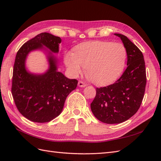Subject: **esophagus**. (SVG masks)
Masks as SVG:
<instances>
[{
    "label": "esophagus",
    "mask_w": 161,
    "mask_h": 161,
    "mask_svg": "<svg viewBox=\"0 0 161 161\" xmlns=\"http://www.w3.org/2000/svg\"><path fill=\"white\" fill-rule=\"evenodd\" d=\"M78 86H79L80 87H86V84H85L84 82L82 81H78Z\"/></svg>",
    "instance_id": "obj_1"
}]
</instances>
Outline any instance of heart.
I'll list each match as a JSON object with an SVG mask.
<instances>
[{
    "label": "heart",
    "instance_id": "obj_1",
    "mask_svg": "<svg viewBox=\"0 0 161 161\" xmlns=\"http://www.w3.org/2000/svg\"><path fill=\"white\" fill-rule=\"evenodd\" d=\"M126 58V49L122 44L95 41L80 44L74 53H67L64 61L73 76L80 75L84 67L86 76L93 83L106 85L119 76Z\"/></svg>",
    "mask_w": 161,
    "mask_h": 161
}]
</instances>
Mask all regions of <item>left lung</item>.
Listing matches in <instances>:
<instances>
[{
    "mask_svg": "<svg viewBox=\"0 0 161 161\" xmlns=\"http://www.w3.org/2000/svg\"><path fill=\"white\" fill-rule=\"evenodd\" d=\"M119 37L128 55V67L114 84L96 88V96L91 104L95 117L108 124L128 120L139 109L146 86L143 55L135 44L124 35Z\"/></svg>",
    "mask_w": 161,
    "mask_h": 161,
    "instance_id": "left-lung-1",
    "label": "left lung"
}]
</instances>
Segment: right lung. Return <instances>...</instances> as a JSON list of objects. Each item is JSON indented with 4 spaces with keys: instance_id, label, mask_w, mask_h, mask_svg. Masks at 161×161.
<instances>
[{
    "instance_id": "1",
    "label": "right lung",
    "mask_w": 161,
    "mask_h": 161,
    "mask_svg": "<svg viewBox=\"0 0 161 161\" xmlns=\"http://www.w3.org/2000/svg\"><path fill=\"white\" fill-rule=\"evenodd\" d=\"M61 38L48 33H42L29 40L18 51L13 69L12 94L20 114L37 123L49 122L62 113L66 99L76 88L78 81L70 80L57 70L58 60L50 52V69L42 75L28 72L25 58L29 52L48 47L58 53Z\"/></svg>"
}]
</instances>
